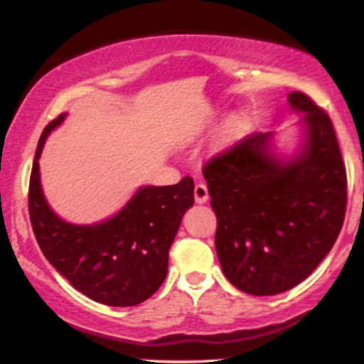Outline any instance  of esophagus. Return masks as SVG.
<instances>
[{
	"label": "esophagus",
	"instance_id": "obj_1",
	"mask_svg": "<svg viewBox=\"0 0 364 364\" xmlns=\"http://www.w3.org/2000/svg\"><path fill=\"white\" fill-rule=\"evenodd\" d=\"M193 195H195V202L196 203H205L208 200V188H207L205 183H203V181L196 183Z\"/></svg>",
	"mask_w": 364,
	"mask_h": 364
}]
</instances>
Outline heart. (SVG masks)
Masks as SVG:
<instances>
[{
	"mask_svg": "<svg viewBox=\"0 0 364 364\" xmlns=\"http://www.w3.org/2000/svg\"><path fill=\"white\" fill-rule=\"evenodd\" d=\"M245 128V119L241 118V116H237L231 121V124H229V135H240L241 132H243Z\"/></svg>",
	"mask_w": 364,
	"mask_h": 364,
	"instance_id": "obj_1",
	"label": "heart"
}]
</instances>
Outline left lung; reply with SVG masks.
Instances as JSON below:
<instances>
[{
	"label": "left lung",
	"instance_id": "obj_1",
	"mask_svg": "<svg viewBox=\"0 0 364 364\" xmlns=\"http://www.w3.org/2000/svg\"><path fill=\"white\" fill-rule=\"evenodd\" d=\"M289 104L304 112L298 159L284 164L269 154L270 133H253L203 166L223 272L253 296L303 282L344 224L348 178L332 119L303 92L289 94Z\"/></svg>",
	"mask_w": 364,
	"mask_h": 364
}]
</instances>
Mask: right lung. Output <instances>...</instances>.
I'll use <instances>...</instances> for the list:
<instances>
[{
	"label": "right lung",
	"mask_w": 364,
	"mask_h": 364,
	"mask_svg": "<svg viewBox=\"0 0 364 364\" xmlns=\"http://www.w3.org/2000/svg\"><path fill=\"white\" fill-rule=\"evenodd\" d=\"M65 114L44 128L28 183V215L49 263L87 298L109 306H135L156 292L168 274L169 248L185 212L193 205V179L144 186L123 210L94 225L61 220L49 208L39 181L44 141Z\"/></svg>",
	"instance_id": "right-lung-1"
}]
</instances>
